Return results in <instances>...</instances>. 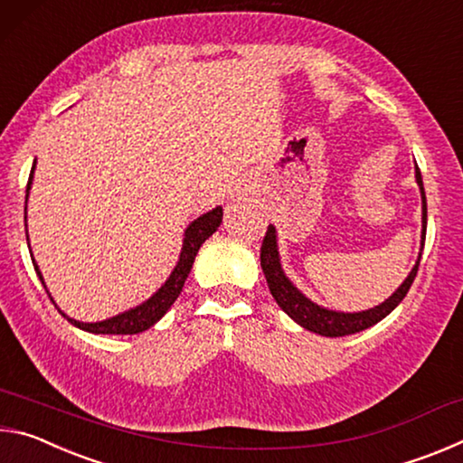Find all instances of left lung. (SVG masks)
<instances>
[{
  "label": "left lung",
  "instance_id": "left-lung-1",
  "mask_svg": "<svg viewBox=\"0 0 463 463\" xmlns=\"http://www.w3.org/2000/svg\"><path fill=\"white\" fill-rule=\"evenodd\" d=\"M414 177H417V184L420 187V200H422V232H420V250H422V247H425V234H427V198H425V187H422V177H420L419 167H414ZM419 263H420V253L412 271L409 273V278H406L401 284V288H398L388 300H383L380 307H373L370 310H362V312H339V310H328V308L318 307V304L308 300V298L288 279L279 263L278 234H276V226L273 224L268 226V232H265L263 245H261V269L265 273V279H268L271 296L276 298L278 307L284 310L289 318L296 320L298 325L307 328V331L318 333L323 336L354 335L359 331H365V328L380 323L382 318H386L390 312L404 300V296L409 294L412 281L417 278Z\"/></svg>",
  "mask_w": 463,
  "mask_h": 463
}]
</instances>
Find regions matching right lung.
Listing matches in <instances>:
<instances>
[{
    "mask_svg": "<svg viewBox=\"0 0 463 463\" xmlns=\"http://www.w3.org/2000/svg\"><path fill=\"white\" fill-rule=\"evenodd\" d=\"M34 167H36V161H34L33 171H30V177H28L26 203H28L30 185H33ZM24 214H26V208H24ZM24 222H26V216H24ZM221 222H222V208L221 206H216L214 210H210V213L202 214L200 218H195V221L185 229L182 253H179V261L175 265V269L171 271V276L167 278L165 284L156 289V292L151 298H148L146 302L138 304V307L130 308L127 312H122V315H116L112 318L99 320V323H80V320L69 318L51 298L49 289H46V286H44L43 273H41V269H38V265L34 261V257H33V263H34L36 276L41 278L46 294H49V298L54 304V308H57L61 315L69 320V323L75 325L77 328H81V331L96 333V335H137V333L146 331V328H151L156 323V320H161L163 317H165V312L171 308V304H174L177 300V296L182 294V288L185 284L187 276H190L194 260H195V255H198L202 242L206 241L208 237H213L218 226H221Z\"/></svg>",
    "mask_w": 463,
    "mask_h": 463,
    "instance_id": "add662e5",
    "label": "right lung"
}]
</instances>
